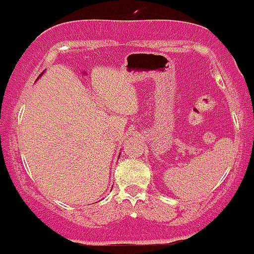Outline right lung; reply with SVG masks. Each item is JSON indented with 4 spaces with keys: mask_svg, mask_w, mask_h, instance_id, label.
<instances>
[{
    "mask_svg": "<svg viewBox=\"0 0 254 254\" xmlns=\"http://www.w3.org/2000/svg\"><path fill=\"white\" fill-rule=\"evenodd\" d=\"M42 74H43V73H42ZM42 74H41V75H42ZM41 75H39V77H41Z\"/></svg>",
    "mask_w": 254,
    "mask_h": 254,
    "instance_id": "add662e5",
    "label": "right lung"
}]
</instances>
